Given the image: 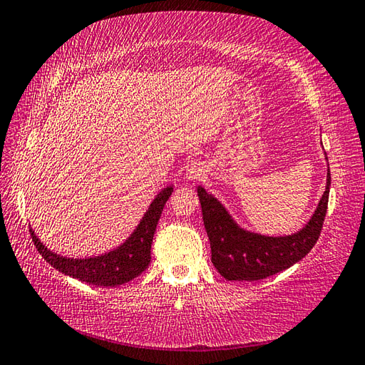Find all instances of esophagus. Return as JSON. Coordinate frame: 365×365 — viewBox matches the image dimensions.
Listing matches in <instances>:
<instances>
[{"label": "esophagus", "instance_id": "obj_1", "mask_svg": "<svg viewBox=\"0 0 365 365\" xmlns=\"http://www.w3.org/2000/svg\"><path fill=\"white\" fill-rule=\"evenodd\" d=\"M205 175V169L200 166V165H195V166H191L188 170H187V177L190 182H197V180H200V178H202Z\"/></svg>", "mask_w": 365, "mask_h": 365}]
</instances>
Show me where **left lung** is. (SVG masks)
<instances>
[{"label":"left lung","mask_w":365,"mask_h":365,"mask_svg":"<svg viewBox=\"0 0 365 365\" xmlns=\"http://www.w3.org/2000/svg\"><path fill=\"white\" fill-rule=\"evenodd\" d=\"M331 187L328 169L327 190L304 227L285 237H267L238 226L218 199L197 187L204 226L212 246V263L227 281H260L290 268L315 246L327 216Z\"/></svg>","instance_id":"obj_1"}]
</instances>
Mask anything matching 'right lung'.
I'll use <instances>...</instances> for the list:
<instances>
[{"label":"right lung","instance_id":"obj_1","mask_svg":"<svg viewBox=\"0 0 365 365\" xmlns=\"http://www.w3.org/2000/svg\"><path fill=\"white\" fill-rule=\"evenodd\" d=\"M174 188L166 187L161 190L157 197L153 199L149 210L139 221L138 227L135 229L125 243H122L115 250L96 255V257L88 259H68L63 255L54 254L53 251L46 250L43 243H41L31 229V237H33L34 246L41 252L42 257L50 263L51 267L59 269L71 277L80 279L83 282L92 285H103V287H114L130 282L131 279L138 277L143 271L149 267L150 263V247L155 229H157L158 220L165 207L166 200L173 195Z\"/></svg>","mask_w":365,"mask_h":365}]
</instances>
